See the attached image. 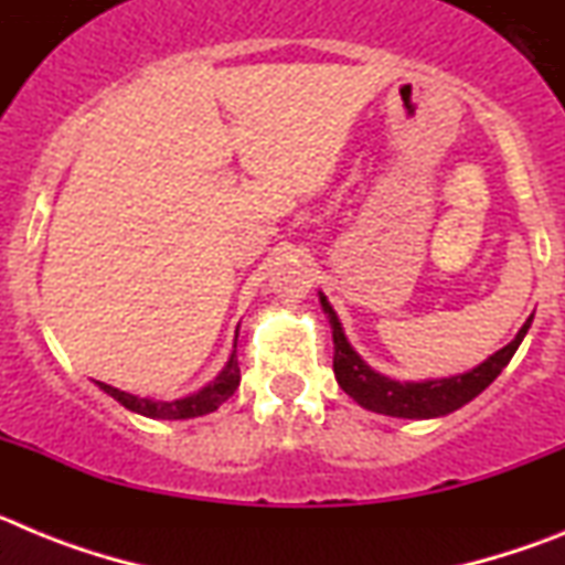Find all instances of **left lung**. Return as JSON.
I'll return each mask as SVG.
<instances>
[{
  "label": "left lung",
  "instance_id": "8db88e82",
  "mask_svg": "<svg viewBox=\"0 0 565 565\" xmlns=\"http://www.w3.org/2000/svg\"><path fill=\"white\" fill-rule=\"evenodd\" d=\"M322 302V311L331 319L333 331V373H337V382L353 402H359L364 411L382 413V416H396V418H436L447 416V413L458 411L467 402L478 396L481 391H487L489 384L495 382L498 373L509 364V359L515 356L518 344L526 337L529 326H532V317L526 319V326L518 331V337L501 348L498 353L481 362L478 367H472L469 373L450 379H433V382H396V379H387L382 373H376L371 364H364V359L359 356L351 348V342L344 339L342 326H339L337 313L328 306L326 297H319Z\"/></svg>",
  "mask_w": 565,
  "mask_h": 565
}]
</instances>
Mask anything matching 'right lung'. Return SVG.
<instances>
[{
  "label": "right lung",
  "mask_w": 565,
  "mask_h": 565,
  "mask_svg": "<svg viewBox=\"0 0 565 565\" xmlns=\"http://www.w3.org/2000/svg\"><path fill=\"white\" fill-rule=\"evenodd\" d=\"M239 384V364H237V353H232L228 364L223 367V373L214 379L212 384H206L203 391L192 393L186 398H178V402H152V398H138L132 393H124L113 384L98 382L104 393L115 398V402H121L127 411L141 413L147 418H194V416H206V413L217 411L228 396H234Z\"/></svg>",
  "instance_id": "add662e5"
}]
</instances>
